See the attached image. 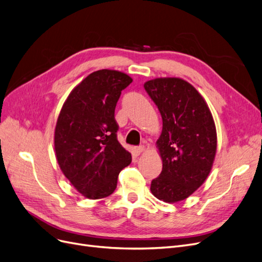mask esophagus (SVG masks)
<instances>
[{
  "label": "esophagus",
  "instance_id": "obj_1",
  "mask_svg": "<svg viewBox=\"0 0 262 262\" xmlns=\"http://www.w3.org/2000/svg\"><path fill=\"white\" fill-rule=\"evenodd\" d=\"M144 150H146V148H144L143 146H139V147H135L134 148V152H135V154H137V156L141 154Z\"/></svg>",
  "mask_w": 262,
  "mask_h": 262
}]
</instances>
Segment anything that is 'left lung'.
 I'll return each mask as SVG.
<instances>
[{"label": "left lung", "instance_id": "obj_1", "mask_svg": "<svg viewBox=\"0 0 262 262\" xmlns=\"http://www.w3.org/2000/svg\"><path fill=\"white\" fill-rule=\"evenodd\" d=\"M143 87L163 121L157 141L163 168L150 190L161 201L176 203L189 198L209 175L217 150L215 122L202 95L185 80L159 77Z\"/></svg>", "mask_w": 262, "mask_h": 262}]
</instances>
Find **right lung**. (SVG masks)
Segmentation results:
<instances>
[{"instance_id":"right-lung-1","label":"right lung","mask_w":262,"mask_h":262,"mask_svg":"<svg viewBox=\"0 0 262 262\" xmlns=\"http://www.w3.org/2000/svg\"><path fill=\"white\" fill-rule=\"evenodd\" d=\"M133 79L126 73L102 69L76 85L64 101L55 128V152L71 185L91 200L109 196L120 171L132 154L116 137L114 110L121 92Z\"/></svg>"}]
</instances>
